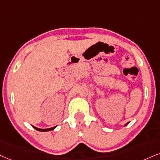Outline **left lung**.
Wrapping results in <instances>:
<instances>
[{"label": "left lung", "mask_w": 160, "mask_h": 160, "mask_svg": "<svg viewBox=\"0 0 160 160\" xmlns=\"http://www.w3.org/2000/svg\"><path fill=\"white\" fill-rule=\"evenodd\" d=\"M127 125V124H126V125Z\"/></svg>", "instance_id": "1"}]
</instances>
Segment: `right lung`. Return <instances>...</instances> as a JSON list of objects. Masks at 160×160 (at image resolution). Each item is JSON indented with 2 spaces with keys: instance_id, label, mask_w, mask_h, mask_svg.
<instances>
[{
  "instance_id": "1",
  "label": "right lung",
  "mask_w": 160,
  "mask_h": 160,
  "mask_svg": "<svg viewBox=\"0 0 160 160\" xmlns=\"http://www.w3.org/2000/svg\"><path fill=\"white\" fill-rule=\"evenodd\" d=\"M33 128H35V130H37V131H52V130H53L56 127H53V128H47V129H40V128H35V127H34V126H32Z\"/></svg>"
}]
</instances>
